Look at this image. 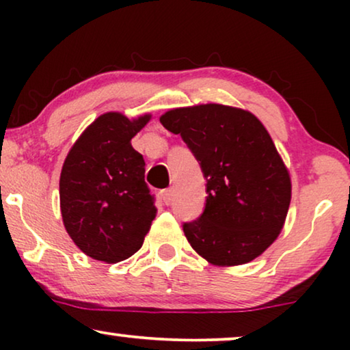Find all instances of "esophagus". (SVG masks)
Segmentation results:
<instances>
[{"label": "esophagus", "mask_w": 350, "mask_h": 350, "mask_svg": "<svg viewBox=\"0 0 350 350\" xmlns=\"http://www.w3.org/2000/svg\"><path fill=\"white\" fill-rule=\"evenodd\" d=\"M162 198H164L165 205H170L172 199H174V189H172V188L164 189V193H162Z\"/></svg>", "instance_id": "1"}]
</instances>
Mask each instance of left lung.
<instances>
[{"instance_id":"8db88e82","label":"left lung","mask_w":350,"mask_h":350,"mask_svg":"<svg viewBox=\"0 0 350 350\" xmlns=\"http://www.w3.org/2000/svg\"><path fill=\"white\" fill-rule=\"evenodd\" d=\"M159 119L180 133L207 180L204 213L183 224L191 247L213 266L255 260L279 237L291 200L290 172L269 132L253 113L219 103Z\"/></svg>"}]
</instances>
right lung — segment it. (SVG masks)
Returning <instances> with one entry per match:
<instances>
[{
    "label": "right lung",
    "mask_w": 350,
    "mask_h": 350,
    "mask_svg": "<svg viewBox=\"0 0 350 350\" xmlns=\"http://www.w3.org/2000/svg\"><path fill=\"white\" fill-rule=\"evenodd\" d=\"M151 114L109 111L95 119L65 157L60 174L64 226L85 255L119 262L137 253L157 208L145 183V159L132 138Z\"/></svg>",
    "instance_id": "add662e5"
}]
</instances>
